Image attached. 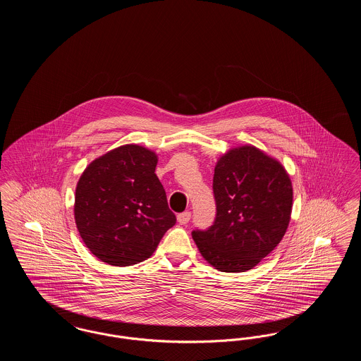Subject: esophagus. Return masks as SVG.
I'll return each instance as SVG.
<instances>
[{
    "mask_svg": "<svg viewBox=\"0 0 361 361\" xmlns=\"http://www.w3.org/2000/svg\"><path fill=\"white\" fill-rule=\"evenodd\" d=\"M177 221H178V224H188L189 221H190V212L187 211V212L178 214V215H177Z\"/></svg>",
    "mask_w": 361,
    "mask_h": 361,
    "instance_id": "esophagus-1",
    "label": "esophagus"
}]
</instances>
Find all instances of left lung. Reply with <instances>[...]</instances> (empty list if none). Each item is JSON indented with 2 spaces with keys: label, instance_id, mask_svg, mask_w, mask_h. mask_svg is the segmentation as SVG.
<instances>
[{
  "label": "left lung",
  "instance_id": "obj_1",
  "mask_svg": "<svg viewBox=\"0 0 361 361\" xmlns=\"http://www.w3.org/2000/svg\"><path fill=\"white\" fill-rule=\"evenodd\" d=\"M216 216L193 230L202 256L221 272H246L283 240L291 219V178L283 165L246 145L222 155L214 173Z\"/></svg>",
  "mask_w": 361,
  "mask_h": 361
}]
</instances>
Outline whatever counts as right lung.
Returning <instances> with one entry per match:
<instances>
[{
	"mask_svg": "<svg viewBox=\"0 0 361 361\" xmlns=\"http://www.w3.org/2000/svg\"><path fill=\"white\" fill-rule=\"evenodd\" d=\"M157 162L154 152L124 145L96 158L81 174L75 224L86 247L103 262L128 267L150 257L176 224Z\"/></svg>",
	"mask_w": 361,
	"mask_h": 361,
	"instance_id": "1",
	"label": "right lung"
}]
</instances>
